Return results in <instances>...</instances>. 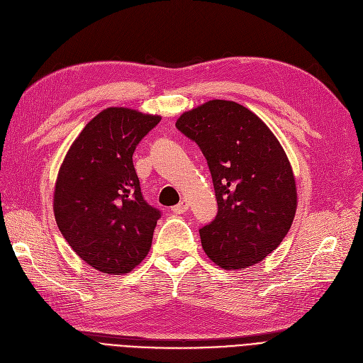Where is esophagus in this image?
Instances as JSON below:
<instances>
[{
    "mask_svg": "<svg viewBox=\"0 0 363 363\" xmlns=\"http://www.w3.org/2000/svg\"><path fill=\"white\" fill-rule=\"evenodd\" d=\"M186 209H188V203H186V200L179 201L178 204H175V206L172 208V211L175 212V213H184V212H186Z\"/></svg>",
    "mask_w": 363,
    "mask_h": 363,
    "instance_id": "34e87169",
    "label": "esophagus"
}]
</instances>
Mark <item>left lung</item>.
I'll list each match as a JSON object with an SVG mask.
<instances>
[{
    "instance_id": "left-lung-1",
    "label": "left lung",
    "mask_w": 363,
    "mask_h": 363,
    "mask_svg": "<svg viewBox=\"0 0 363 363\" xmlns=\"http://www.w3.org/2000/svg\"><path fill=\"white\" fill-rule=\"evenodd\" d=\"M177 128L200 147L212 175L218 215L200 228L206 255L224 270L262 261L281 243L296 212V184L285 150L267 124L233 102L185 111Z\"/></svg>"
}]
</instances>
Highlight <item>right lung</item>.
I'll use <instances>...</instances> for the list:
<instances>
[{
  "label": "right lung",
  "instance_id": "obj_1",
  "mask_svg": "<svg viewBox=\"0 0 363 363\" xmlns=\"http://www.w3.org/2000/svg\"><path fill=\"white\" fill-rule=\"evenodd\" d=\"M160 120L106 108L84 125L60 164L56 224L75 254L101 273H129L150 252L160 212L144 200L132 157Z\"/></svg>",
  "mask_w": 363,
  "mask_h": 363
}]
</instances>
